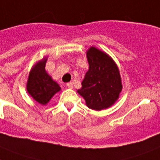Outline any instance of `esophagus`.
<instances>
[{"mask_svg":"<svg viewBox=\"0 0 160 160\" xmlns=\"http://www.w3.org/2000/svg\"><path fill=\"white\" fill-rule=\"evenodd\" d=\"M67 87H68V88H73V84H72V82H69L67 84Z\"/></svg>","mask_w":160,"mask_h":160,"instance_id":"obj_1","label":"esophagus"}]
</instances>
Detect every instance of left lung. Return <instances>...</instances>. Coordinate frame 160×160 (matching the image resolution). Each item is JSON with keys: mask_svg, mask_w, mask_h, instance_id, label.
<instances>
[{"mask_svg": "<svg viewBox=\"0 0 160 160\" xmlns=\"http://www.w3.org/2000/svg\"><path fill=\"white\" fill-rule=\"evenodd\" d=\"M86 56L88 70L77 92L88 108L107 109L119 99L123 88L118 66L108 53L94 46L86 51Z\"/></svg>", "mask_w": 160, "mask_h": 160, "instance_id": "1", "label": "left lung"}]
</instances>
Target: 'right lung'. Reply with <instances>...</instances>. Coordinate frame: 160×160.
<instances>
[{
	"label": "right lung",
	"mask_w": 160,
	"mask_h": 160,
	"mask_svg": "<svg viewBox=\"0 0 160 160\" xmlns=\"http://www.w3.org/2000/svg\"><path fill=\"white\" fill-rule=\"evenodd\" d=\"M47 58L48 57H44L32 66L26 86L28 94L43 106L46 105L50 99L61 90L59 84L45 71Z\"/></svg>",
	"instance_id": "obj_1"
}]
</instances>
